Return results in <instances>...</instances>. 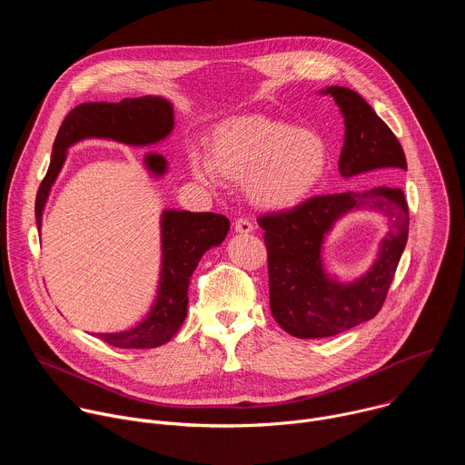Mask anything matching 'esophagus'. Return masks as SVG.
I'll return each instance as SVG.
<instances>
[{
    "mask_svg": "<svg viewBox=\"0 0 465 465\" xmlns=\"http://www.w3.org/2000/svg\"><path fill=\"white\" fill-rule=\"evenodd\" d=\"M233 228H235V232H239V233H250V232L253 230V224H252L246 217H239V219H235Z\"/></svg>",
    "mask_w": 465,
    "mask_h": 465,
    "instance_id": "1",
    "label": "esophagus"
}]
</instances>
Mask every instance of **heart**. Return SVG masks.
Instances as JSON below:
<instances>
[{
	"label": "heart",
	"mask_w": 465,
	"mask_h": 465,
	"mask_svg": "<svg viewBox=\"0 0 465 465\" xmlns=\"http://www.w3.org/2000/svg\"><path fill=\"white\" fill-rule=\"evenodd\" d=\"M325 165L327 147L318 134L267 117H242L224 124L212 156L191 153V169L198 180L215 183L221 174L248 178L250 196L262 208H285L302 201L320 182Z\"/></svg>",
	"instance_id": "obj_1"
}]
</instances>
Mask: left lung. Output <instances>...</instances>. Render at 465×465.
<instances>
[{
	"label": "left lung",
	"instance_id": "left-lung-1",
	"mask_svg": "<svg viewBox=\"0 0 465 465\" xmlns=\"http://www.w3.org/2000/svg\"><path fill=\"white\" fill-rule=\"evenodd\" d=\"M346 123L339 160L341 174L407 171V158L388 124L353 90L331 86ZM373 207L391 219V232L371 272L350 286L329 281L321 269V241L334 221L353 207ZM409 204L400 187H373L364 193L316 194L291 210L262 213L269 259L271 311L289 335L323 339L371 320L382 307L409 239Z\"/></svg>",
	"mask_w": 465,
	"mask_h": 465
}]
</instances>
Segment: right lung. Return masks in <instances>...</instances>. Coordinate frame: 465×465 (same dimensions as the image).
<instances>
[{
  "label": "right lung",
  "mask_w": 465,
  "mask_h": 465,
  "mask_svg": "<svg viewBox=\"0 0 465 465\" xmlns=\"http://www.w3.org/2000/svg\"><path fill=\"white\" fill-rule=\"evenodd\" d=\"M173 106L162 97L123 99L121 103H83L64 117L53 143L49 169L36 193V224L49 189L62 169L65 151L84 138H110L128 145H149L163 140L173 130ZM154 174L165 171V160L147 156ZM230 230V221L221 213H191L169 210L162 217V278L151 314L124 333H101L97 339L124 350H149L169 342L187 314V287L198 261L212 246H219Z\"/></svg>",
  "instance_id": "1"
}]
</instances>
